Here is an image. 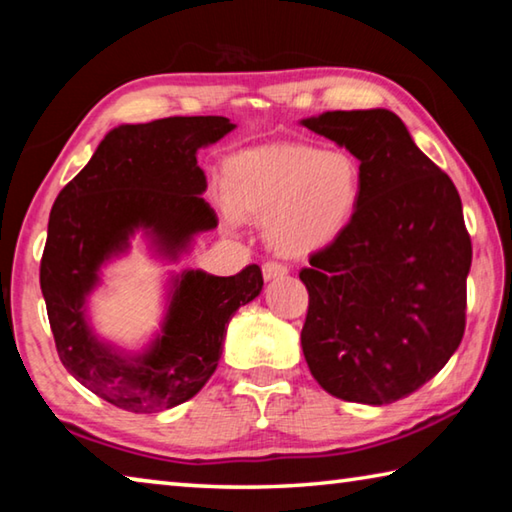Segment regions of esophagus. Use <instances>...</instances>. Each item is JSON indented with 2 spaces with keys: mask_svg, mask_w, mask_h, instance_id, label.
I'll return each mask as SVG.
<instances>
[{
  "mask_svg": "<svg viewBox=\"0 0 512 512\" xmlns=\"http://www.w3.org/2000/svg\"><path fill=\"white\" fill-rule=\"evenodd\" d=\"M262 273H264V280H275V277H282L289 273V268L280 264V262H266L262 266Z\"/></svg>",
  "mask_w": 512,
  "mask_h": 512,
  "instance_id": "34e87169",
  "label": "esophagus"
}]
</instances>
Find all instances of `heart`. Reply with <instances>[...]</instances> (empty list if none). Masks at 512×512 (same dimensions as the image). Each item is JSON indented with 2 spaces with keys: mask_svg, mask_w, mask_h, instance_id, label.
<instances>
[{
  "mask_svg": "<svg viewBox=\"0 0 512 512\" xmlns=\"http://www.w3.org/2000/svg\"><path fill=\"white\" fill-rule=\"evenodd\" d=\"M361 164L345 149L273 144L223 164V198L239 219L264 222L277 255L305 259L332 246L357 214Z\"/></svg>",
  "mask_w": 512,
  "mask_h": 512,
  "instance_id": "1",
  "label": "heart"
}]
</instances>
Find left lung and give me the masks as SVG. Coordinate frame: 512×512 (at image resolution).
I'll return each instance as SVG.
<instances>
[{
  "label": "left lung",
  "instance_id": "1",
  "mask_svg": "<svg viewBox=\"0 0 512 512\" xmlns=\"http://www.w3.org/2000/svg\"><path fill=\"white\" fill-rule=\"evenodd\" d=\"M302 124L345 146L363 176L350 228L300 271L302 352L329 395L391 404L461 345L472 264L461 196L391 110H334Z\"/></svg>",
  "mask_w": 512,
  "mask_h": 512
}]
</instances>
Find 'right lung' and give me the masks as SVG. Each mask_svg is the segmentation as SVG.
<instances>
[{
	"label": "right lung",
	"mask_w": 512,
	"mask_h": 512,
	"mask_svg": "<svg viewBox=\"0 0 512 512\" xmlns=\"http://www.w3.org/2000/svg\"><path fill=\"white\" fill-rule=\"evenodd\" d=\"M235 124L225 117H167L110 131L92 160L60 189L40 259V289L63 366L101 400L133 413L171 409L194 397L219 366L225 325L262 291V268L230 277L187 271L176 280L162 336L142 357H119L90 334L85 296L99 266L149 228L176 257L196 232L216 228L196 151Z\"/></svg>",
	"instance_id": "1"
}]
</instances>
